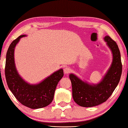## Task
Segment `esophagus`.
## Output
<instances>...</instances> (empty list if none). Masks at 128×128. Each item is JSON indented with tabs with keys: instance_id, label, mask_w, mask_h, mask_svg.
Instances as JSON below:
<instances>
[{
	"instance_id": "1",
	"label": "esophagus",
	"mask_w": 128,
	"mask_h": 128,
	"mask_svg": "<svg viewBox=\"0 0 128 128\" xmlns=\"http://www.w3.org/2000/svg\"><path fill=\"white\" fill-rule=\"evenodd\" d=\"M64 72L65 74H70V72H71V70H70V67L66 66V67L64 69Z\"/></svg>"
}]
</instances>
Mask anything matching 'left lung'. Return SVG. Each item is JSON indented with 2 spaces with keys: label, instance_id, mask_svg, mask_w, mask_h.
Returning a JSON list of instances; mask_svg holds the SVG:
<instances>
[{
  "label": "left lung",
  "instance_id": "1",
  "mask_svg": "<svg viewBox=\"0 0 128 128\" xmlns=\"http://www.w3.org/2000/svg\"><path fill=\"white\" fill-rule=\"evenodd\" d=\"M104 40L112 52L113 62L102 80L97 85H90L82 82L74 74L70 75L73 98L75 102L81 106H94L106 101L120 80L122 62L118 46L109 36H105Z\"/></svg>",
  "mask_w": 128,
  "mask_h": 128
}]
</instances>
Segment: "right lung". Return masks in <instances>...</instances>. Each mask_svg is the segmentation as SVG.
Instances as JSON below:
<instances>
[{"label": "right lung", "instance_id": "add662e5", "mask_svg": "<svg viewBox=\"0 0 128 128\" xmlns=\"http://www.w3.org/2000/svg\"><path fill=\"white\" fill-rule=\"evenodd\" d=\"M24 36L20 35L14 40L8 49L5 66L6 82L10 90L22 105L31 109L42 108L53 100L57 85L63 77V70L60 69L36 85H30L24 81L16 70L14 49L20 38Z\"/></svg>", "mask_w": 128, "mask_h": 128}]
</instances>
